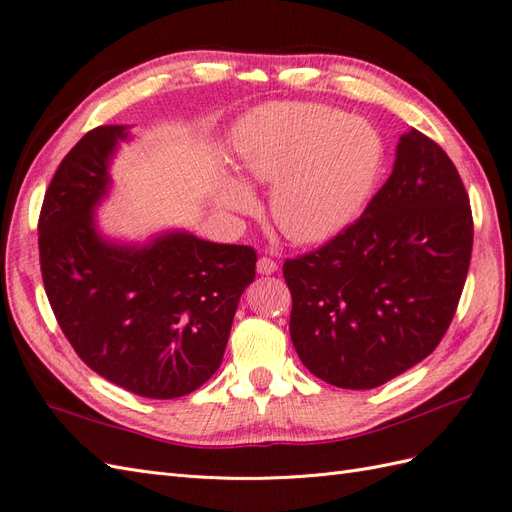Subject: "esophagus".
<instances>
[{
	"label": "esophagus",
	"instance_id": "obj_1",
	"mask_svg": "<svg viewBox=\"0 0 512 512\" xmlns=\"http://www.w3.org/2000/svg\"><path fill=\"white\" fill-rule=\"evenodd\" d=\"M276 270H279V264H276L274 259H270V257H261L259 261H257V272L259 274H274Z\"/></svg>",
	"mask_w": 512,
	"mask_h": 512
}]
</instances>
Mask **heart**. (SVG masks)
<instances>
[{"mask_svg":"<svg viewBox=\"0 0 512 512\" xmlns=\"http://www.w3.org/2000/svg\"><path fill=\"white\" fill-rule=\"evenodd\" d=\"M242 180L271 186L270 214L291 242L319 244L352 225L384 167V141L367 120L311 105L279 102L251 111L233 128ZM225 214H248L255 197L238 182L216 193Z\"/></svg>","mask_w":512,"mask_h":512,"instance_id":"obj_1","label":"heart"}]
</instances>
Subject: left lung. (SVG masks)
Instances as JSON below:
<instances>
[{
    "instance_id": "8db88e82",
    "label": "left lung",
    "mask_w": 512,
    "mask_h": 512,
    "mask_svg": "<svg viewBox=\"0 0 512 512\" xmlns=\"http://www.w3.org/2000/svg\"><path fill=\"white\" fill-rule=\"evenodd\" d=\"M472 242L457 167L412 128L358 221L283 264L304 367L337 388L367 390L425 360L455 317Z\"/></svg>"
}]
</instances>
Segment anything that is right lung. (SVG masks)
I'll use <instances>...</instances> for the list:
<instances>
[{
  "label": "right lung",
  "instance_id": "1",
  "mask_svg": "<svg viewBox=\"0 0 512 512\" xmlns=\"http://www.w3.org/2000/svg\"><path fill=\"white\" fill-rule=\"evenodd\" d=\"M126 139V126H98L57 167L38 218L42 283L87 367L139 397L175 399L221 367L257 253L186 231L143 246L102 238L94 208Z\"/></svg>",
  "mask_w": 512,
  "mask_h": 512
}]
</instances>
